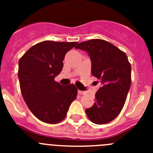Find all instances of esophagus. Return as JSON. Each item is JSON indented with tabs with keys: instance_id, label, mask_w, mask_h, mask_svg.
Listing matches in <instances>:
<instances>
[{
	"instance_id": "obj_1",
	"label": "esophagus",
	"mask_w": 153,
	"mask_h": 153,
	"mask_svg": "<svg viewBox=\"0 0 153 153\" xmlns=\"http://www.w3.org/2000/svg\"><path fill=\"white\" fill-rule=\"evenodd\" d=\"M78 93H79V95H85V94H86V92L82 91V90H78Z\"/></svg>"
}]
</instances>
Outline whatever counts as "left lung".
<instances>
[{
	"mask_svg": "<svg viewBox=\"0 0 153 153\" xmlns=\"http://www.w3.org/2000/svg\"><path fill=\"white\" fill-rule=\"evenodd\" d=\"M75 48L87 52L92 75L102 83L96 93L95 103L86 109V115L99 125L111 122L122 110L131 86V65L126 54L100 39L82 42Z\"/></svg>",
	"mask_w": 153,
	"mask_h": 153,
	"instance_id": "1",
	"label": "left lung"
}]
</instances>
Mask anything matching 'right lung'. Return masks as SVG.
Returning <instances> with one entry per match:
<instances>
[{
    "label": "right lung",
    "mask_w": 153,
    "mask_h": 153,
    "mask_svg": "<svg viewBox=\"0 0 153 153\" xmlns=\"http://www.w3.org/2000/svg\"><path fill=\"white\" fill-rule=\"evenodd\" d=\"M77 42L45 40L35 44L19 60L18 78L23 98L42 122L55 124L66 117L77 90L54 80L61 72L65 55Z\"/></svg>",
    "instance_id": "1"
}]
</instances>
